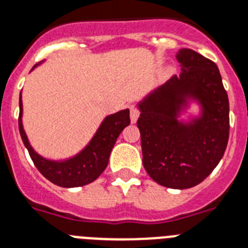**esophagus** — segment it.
<instances>
[{
    "label": "esophagus",
    "mask_w": 248,
    "mask_h": 248,
    "mask_svg": "<svg viewBox=\"0 0 248 248\" xmlns=\"http://www.w3.org/2000/svg\"><path fill=\"white\" fill-rule=\"evenodd\" d=\"M130 111H131V113H130L131 122H132V124H136L137 118H139V111H137V108L135 107V106H131Z\"/></svg>",
    "instance_id": "obj_1"
}]
</instances>
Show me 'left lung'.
I'll return each instance as SVG.
<instances>
[{
  "label": "left lung",
  "instance_id": "obj_1",
  "mask_svg": "<svg viewBox=\"0 0 248 248\" xmlns=\"http://www.w3.org/2000/svg\"><path fill=\"white\" fill-rule=\"evenodd\" d=\"M180 76L137 103L142 164L153 180L171 189L198 185L218 165L230 136V103L218 66L191 49H180ZM191 103L198 115L186 114Z\"/></svg>",
  "mask_w": 248,
  "mask_h": 248
}]
</instances>
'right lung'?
<instances>
[{
  "instance_id": "1",
  "label": "right lung",
  "mask_w": 248,
  "mask_h": 248,
  "mask_svg": "<svg viewBox=\"0 0 248 248\" xmlns=\"http://www.w3.org/2000/svg\"><path fill=\"white\" fill-rule=\"evenodd\" d=\"M37 63L32 66L34 70ZM20 114H18V130L21 135L22 142L30 154L31 160L34 161L37 170L47 180L63 188H77L94 182L107 168L108 159L111 155L117 137L126 126L130 124V109H122L113 114L106 116L105 120L99 124L98 130L87 145L78 154L72 157L63 160L46 159L37 154L31 146L28 135L22 124V97L20 93Z\"/></svg>"
}]
</instances>
